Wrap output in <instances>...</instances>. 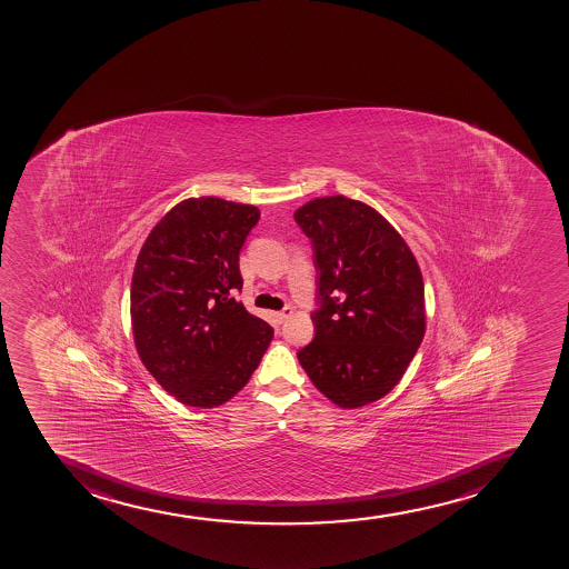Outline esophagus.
<instances>
[{
	"instance_id": "1",
	"label": "esophagus",
	"mask_w": 569,
	"mask_h": 569,
	"mask_svg": "<svg viewBox=\"0 0 569 569\" xmlns=\"http://www.w3.org/2000/svg\"><path fill=\"white\" fill-rule=\"evenodd\" d=\"M290 315H292V307H284L282 311L276 312L277 322H284Z\"/></svg>"
}]
</instances>
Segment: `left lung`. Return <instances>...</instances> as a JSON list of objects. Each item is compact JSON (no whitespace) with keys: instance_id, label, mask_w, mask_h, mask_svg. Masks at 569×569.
<instances>
[{"instance_id":"8db88e82","label":"left lung","mask_w":569,"mask_h":569,"mask_svg":"<svg viewBox=\"0 0 569 569\" xmlns=\"http://www.w3.org/2000/svg\"><path fill=\"white\" fill-rule=\"evenodd\" d=\"M293 219L315 247L320 301L299 363L337 407H366L396 388L423 341L418 260L375 208L342 194L315 198Z\"/></svg>"}]
</instances>
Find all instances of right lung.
I'll list each match as a JSON object with an SVG mask.
<instances>
[{"label":"right lung","instance_id":"right-lung-1","mask_svg":"<svg viewBox=\"0 0 569 569\" xmlns=\"http://www.w3.org/2000/svg\"><path fill=\"white\" fill-rule=\"evenodd\" d=\"M260 210L187 198L157 222L131 284L134 347L151 377L187 407L216 408L246 388L273 328L230 298Z\"/></svg>","mask_w":569,"mask_h":569}]
</instances>
